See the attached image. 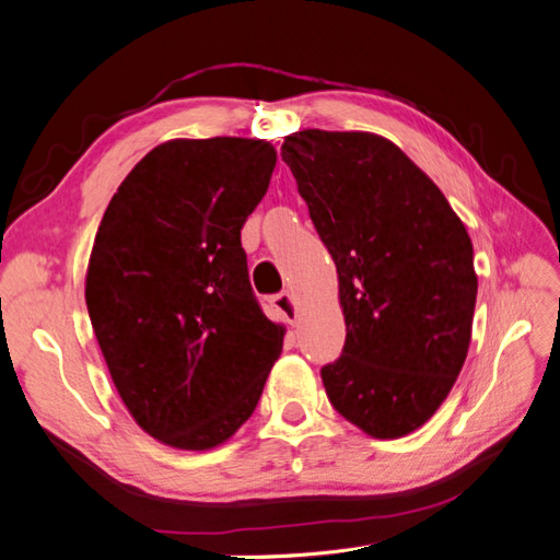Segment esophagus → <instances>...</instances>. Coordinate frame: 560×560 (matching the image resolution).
<instances>
[{"mask_svg":"<svg viewBox=\"0 0 560 560\" xmlns=\"http://www.w3.org/2000/svg\"><path fill=\"white\" fill-rule=\"evenodd\" d=\"M270 306H273L287 322H290V325H294L299 317V301L290 292H280L276 296H270Z\"/></svg>","mask_w":560,"mask_h":560,"instance_id":"1","label":"esophagus"}]
</instances>
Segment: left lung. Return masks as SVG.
<instances>
[{
    "instance_id": "8db88e82",
    "label": "left lung",
    "mask_w": 560,
    "mask_h": 560,
    "mask_svg": "<svg viewBox=\"0 0 560 560\" xmlns=\"http://www.w3.org/2000/svg\"><path fill=\"white\" fill-rule=\"evenodd\" d=\"M282 161L338 270L346 346L319 371L327 397L371 436L409 434L467 358L477 303L467 229L378 135L301 130L284 138Z\"/></svg>"
}]
</instances>
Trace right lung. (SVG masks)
<instances>
[{
  "instance_id": "1",
  "label": "right lung",
  "mask_w": 560,
  "mask_h": 560,
  "mask_svg": "<svg viewBox=\"0 0 560 560\" xmlns=\"http://www.w3.org/2000/svg\"><path fill=\"white\" fill-rule=\"evenodd\" d=\"M276 149L261 140L165 142L105 210L86 306L112 381L159 442L214 448L254 413L284 329L252 292L241 229Z\"/></svg>"
}]
</instances>
